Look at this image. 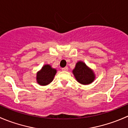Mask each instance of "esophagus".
I'll return each mask as SVG.
<instances>
[{
  "label": "esophagus",
  "mask_w": 128,
  "mask_h": 128,
  "mask_svg": "<svg viewBox=\"0 0 128 128\" xmlns=\"http://www.w3.org/2000/svg\"><path fill=\"white\" fill-rule=\"evenodd\" d=\"M68 70V67H65V68H62V70H63V71H67Z\"/></svg>",
  "instance_id": "34e87169"
}]
</instances>
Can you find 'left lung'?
Instances as JSON below:
<instances>
[{
  "label": "left lung",
  "mask_w": 128,
  "mask_h": 128,
  "mask_svg": "<svg viewBox=\"0 0 128 128\" xmlns=\"http://www.w3.org/2000/svg\"><path fill=\"white\" fill-rule=\"evenodd\" d=\"M72 72L77 82L83 85L89 84L95 79L94 72L83 62H78Z\"/></svg>",
  "instance_id": "8db88e82"
}]
</instances>
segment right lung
<instances>
[{
    "instance_id": "1",
    "label": "right lung",
    "mask_w": 128,
    "mask_h": 128,
    "mask_svg": "<svg viewBox=\"0 0 128 128\" xmlns=\"http://www.w3.org/2000/svg\"><path fill=\"white\" fill-rule=\"evenodd\" d=\"M56 73V70L50 65H45L37 74V82L41 86H46L51 83Z\"/></svg>"
}]
</instances>
